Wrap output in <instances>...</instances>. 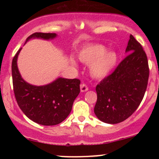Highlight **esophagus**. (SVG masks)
Wrapping results in <instances>:
<instances>
[{
	"label": "esophagus",
	"instance_id": "34e87169",
	"mask_svg": "<svg viewBox=\"0 0 159 159\" xmlns=\"http://www.w3.org/2000/svg\"><path fill=\"white\" fill-rule=\"evenodd\" d=\"M89 90V87L86 84L83 83V84H81V92H84V91H87Z\"/></svg>",
	"mask_w": 159,
	"mask_h": 159
}]
</instances>
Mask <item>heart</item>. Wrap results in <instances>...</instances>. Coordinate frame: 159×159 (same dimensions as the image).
Listing matches in <instances>:
<instances>
[{"instance_id":"b5f03b06","label":"heart","mask_w":159,"mask_h":159,"mask_svg":"<svg viewBox=\"0 0 159 159\" xmlns=\"http://www.w3.org/2000/svg\"><path fill=\"white\" fill-rule=\"evenodd\" d=\"M78 58L83 63L89 65L90 75L94 78L102 79L108 76L116 67L118 55L115 51H108L102 44H91L83 48L78 53ZM70 63L75 65V61Z\"/></svg>"}]
</instances>
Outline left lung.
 <instances>
[{
    "label": "left lung",
    "instance_id": "obj_1",
    "mask_svg": "<svg viewBox=\"0 0 159 159\" xmlns=\"http://www.w3.org/2000/svg\"><path fill=\"white\" fill-rule=\"evenodd\" d=\"M128 55L97 86L94 114L102 121L117 124L129 118L139 106L149 77L147 55L140 43L130 35Z\"/></svg>",
    "mask_w": 159,
    "mask_h": 159
}]
</instances>
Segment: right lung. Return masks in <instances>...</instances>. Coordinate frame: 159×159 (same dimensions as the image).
<instances>
[{"mask_svg":"<svg viewBox=\"0 0 159 159\" xmlns=\"http://www.w3.org/2000/svg\"><path fill=\"white\" fill-rule=\"evenodd\" d=\"M55 33L36 32L26 40L56 38ZM25 42V43H26ZM20 48L12 60L13 87L17 105L29 119L42 125L60 124L69 115L74 101L80 93L79 79L58 78L43 86H35L26 82L18 70L17 60Z\"/></svg>","mask_w":159,"mask_h":159,"instance_id":"add662e5","label":"right lung"}]
</instances>
